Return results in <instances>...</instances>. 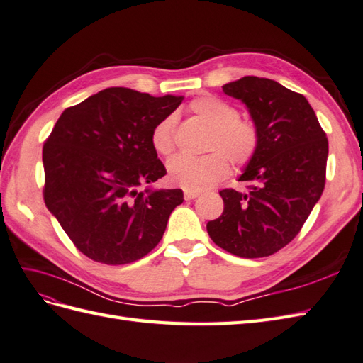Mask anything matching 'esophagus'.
I'll list each match as a JSON object with an SVG mask.
<instances>
[{"label": "esophagus", "mask_w": 363, "mask_h": 363, "mask_svg": "<svg viewBox=\"0 0 363 363\" xmlns=\"http://www.w3.org/2000/svg\"><path fill=\"white\" fill-rule=\"evenodd\" d=\"M199 194H201V191H198V190H184V198L187 199V201L198 198Z\"/></svg>", "instance_id": "esophagus-1"}]
</instances>
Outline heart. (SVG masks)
<instances>
[{"label":"heart","instance_id":"heart-1","mask_svg":"<svg viewBox=\"0 0 363 363\" xmlns=\"http://www.w3.org/2000/svg\"><path fill=\"white\" fill-rule=\"evenodd\" d=\"M190 110L211 128L208 150L202 157L178 155L167 164L169 179L187 190H203L230 174V162L245 165L253 160L259 145V133L253 123L239 119V111L228 102L213 96H201L190 102ZM156 153L169 156L174 150V116H165L152 132Z\"/></svg>","mask_w":363,"mask_h":363}]
</instances>
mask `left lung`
Instances as JSON below:
<instances>
[{
    "instance_id": "8db88e82",
    "label": "left lung",
    "mask_w": 363,
    "mask_h": 363,
    "mask_svg": "<svg viewBox=\"0 0 363 363\" xmlns=\"http://www.w3.org/2000/svg\"><path fill=\"white\" fill-rule=\"evenodd\" d=\"M222 90L247 106L259 145L239 178L248 191L220 190L224 213L207 231L231 255L265 257L291 242L320 199L328 139L306 98L273 79L244 77Z\"/></svg>"
}]
</instances>
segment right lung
I'll use <instances>...</instances> for the list:
<instances>
[{"mask_svg": "<svg viewBox=\"0 0 363 363\" xmlns=\"http://www.w3.org/2000/svg\"><path fill=\"white\" fill-rule=\"evenodd\" d=\"M182 99L110 87L64 110L45 139V207L91 261L135 262L162 239L184 193L138 189L167 173L152 132Z\"/></svg>", "mask_w": 363, "mask_h": 363, "instance_id": "obj_1", "label": "right lung"}]
</instances>
